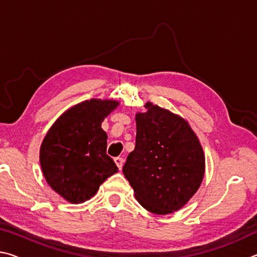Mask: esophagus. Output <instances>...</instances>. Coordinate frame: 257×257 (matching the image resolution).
I'll list each match as a JSON object with an SVG mask.
<instances>
[{
  "instance_id": "esophagus-1",
  "label": "esophagus",
  "mask_w": 257,
  "mask_h": 257,
  "mask_svg": "<svg viewBox=\"0 0 257 257\" xmlns=\"http://www.w3.org/2000/svg\"><path fill=\"white\" fill-rule=\"evenodd\" d=\"M114 162L116 164V167L119 168V170L122 169V165H123V159L122 158H114Z\"/></svg>"
}]
</instances>
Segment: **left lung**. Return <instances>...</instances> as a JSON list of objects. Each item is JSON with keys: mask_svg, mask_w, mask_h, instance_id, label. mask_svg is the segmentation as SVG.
<instances>
[{"mask_svg": "<svg viewBox=\"0 0 257 257\" xmlns=\"http://www.w3.org/2000/svg\"><path fill=\"white\" fill-rule=\"evenodd\" d=\"M145 106L147 112L136 115V146L122 171L143 207L169 214L199 188L205 158L187 121L152 103Z\"/></svg>", "mask_w": 257, "mask_h": 257, "instance_id": "8db88e82", "label": "left lung"}]
</instances>
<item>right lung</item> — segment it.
<instances>
[{
  "instance_id": "1",
  "label": "right lung",
  "mask_w": 257,
  "mask_h": 257,
  "mask_svg": "<svg viewBox=\"0 0 257 257\" xmlns=\"http://www.w3.org/2000/svg\"><path fill=\"white\" fill-rule=\"evenodd\" d=\"M116 105L94 98L77 104L55 121L42 143L40 160L47 184L70 203L89 199L118 172L106 154L107 136L101 128Z\"/></svg>"
}]
</instances>
